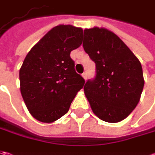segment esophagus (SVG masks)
Here are the masks:
<instances>
[{
  "label": "esophagus",
  "mask_w": 155,
  "mask_h": 155,
  "mask_svg": "<svg viewBox=\"0 0 155 155\" xmlns=\"http://www.w3.org/2000/svg\"><path fill=\"white\" fill-rule=\"evenodd\" d=\"M82 76H83V78H84V79L86 80V79H87V77H88V76H87V73H86V72H84V73L82 74Z\"/></svg>",
  "instance_id": "esophagus-1"
}]
</instances>
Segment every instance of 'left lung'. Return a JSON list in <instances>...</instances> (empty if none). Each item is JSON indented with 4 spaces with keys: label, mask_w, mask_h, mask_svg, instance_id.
I'll use <instances>...</instances> for the list:
<instances>
[{
    "label": "left lung",
    "mask_w": 155,
    "mask_h": 155,
    "mask_svg": "<svg viewBox=\"0 0 155 155\" xmlns=\"http://www.w3.org/2000/svg\"><path fill=\"white\" fill-rule=\"evenodd\" d=\"M84 49L96 64V77L84 90L93 113L119 122L134 110L144 86L139 59L116 34L104 27L84 31Z\"/></svg>",
    "instance_id": "1"
}]
</instances>
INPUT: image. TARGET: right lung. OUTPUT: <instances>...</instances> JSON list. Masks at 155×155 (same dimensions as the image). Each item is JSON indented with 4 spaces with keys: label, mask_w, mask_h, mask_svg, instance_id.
Segmentation results:
<instances>
[{
    "label": "right lung",
    "mask_w": 155,
    "mask_h": 155,
    "mask_svg": "<svg viewBox=\"0 0 155 155\" xmlns=\"http://www.w3.org/2000/svg\"><path fill=\"white\" fill-rule=\"evenodd\" d=\"M83 29L53 27L27 53L20 70L21 92L38 121L50 123L68 112L85 81L75 71L71 51L82 44Z\"/></svg>",
    "instance_id": "right-lung-1"
}]
</instances>
